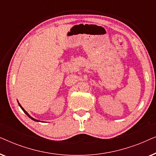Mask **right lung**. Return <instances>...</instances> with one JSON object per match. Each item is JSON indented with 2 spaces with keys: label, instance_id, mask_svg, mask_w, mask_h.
<instances>
[{
  "label": "right lung",
  "instance_id": "1",
  "mask_svg": "<svg viewBox=\"0 0 156 156\" xmlns=\"http://www.w3.org/2000/svg\"><path fill=\"white\" fill-rule=\"evenodd\" d=\"M18 104H19V106H20V107L21 108H22V110L23 111V112H25V114H26L27 116H28V117H30V119H32V120H33V121H38V120H37V119H34V118H33V117H31L30 116V115H29L28 114H27V112H26V111H25V110L24 109V108H23L22 107V106H21V105H20V103H19V102H18Z\"/></svg>",
  "mask_w": 156,
  "mask_h": 156
}]
</instances>
